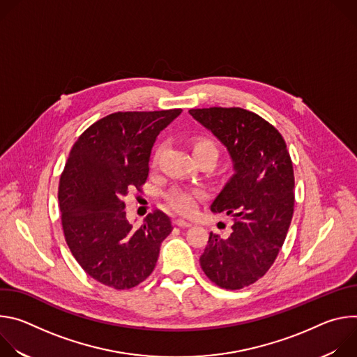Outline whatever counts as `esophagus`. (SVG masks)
<instances>
[{
	"mask_svg": "<svg viewBox=\"0 0 357 357\" xmlns=\"http://www.w3.org/2000/svg\"><path fill=\"white\" fill-rule=\"evenodd\" d=\"M174 223H175L178 227H190V226H192L190 222H186V220H183V219H175Z\"/></svg>",
	"mask_w": 357,
	"mask_h": 357,
	"instance_id": "34e87169",
	"label": "esophagus"
}]
</instances>
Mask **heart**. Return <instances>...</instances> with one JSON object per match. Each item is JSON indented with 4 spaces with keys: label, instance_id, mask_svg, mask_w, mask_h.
<instances>
[{
    "label": "heart",
    "instance_id": "b5f03b06",
    "mask_svg": "<svg viewBox=\"0 0 357 357\" xmlns=\"http://www.w3.org/2000/svg\"><path fill=\"white\" fill-rule=\"evenodd\" d=\"M162 149L164 146H158L155 151L154 157H152V164L157 165L160 162V158L162 155ZM193 152L195 157H202V155H209L215 161L219 155V149L218 145L208 138H200L193 144ZM206 197V192L200 189V188H188V186H174L168 193H167V200L169 205L179 213L182 215H190L196 211L199 200Z\"/></svg>",
    "mask_w": 357,
    "mask_h": 357
}]
</instances>
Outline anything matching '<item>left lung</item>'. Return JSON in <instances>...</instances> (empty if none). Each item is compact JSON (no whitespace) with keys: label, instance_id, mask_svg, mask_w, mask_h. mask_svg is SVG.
Wrapping results in <instances>:
<instances>
[{"label":"left lung","instance_id":"8db88e82","mask_svg":"<svg viewBox=\"0 0 357 357\" xmlns=\"http://www.w3.org/2000/svg\"><path fill=\"white\" fill-rule=\"evenodd\" d=\"M190 116L227 148L236 174L212 203L233 216L231 233H211L199 259L218 287L241 289L264 277L284 244L294 215V168L280 131L240 107L190 109Z\"/></svg>","mask_w":357,"mask_h":357}]
</instances>
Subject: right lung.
Wrapping results in <instances>:
<instances>
[{"label": "right lung", "instance_id": "obj_1", "mask_svg": "<svg viewBox=\"0 0 357 357\" xmlns=\"http://www.w3.org/2000/svg\"><path fill=\"white\" fill-rule=\"evenodd\" d=\"M181 112L109 114L70 149L58 190L62 229L79 266L103 285L130 289L146 280L174 229L160 209L134 229L126 218L124 197L131 189L141 190L157 135Z\"/></svg>", "mask_w": 357, "mask_h": 357}]
</instances>
